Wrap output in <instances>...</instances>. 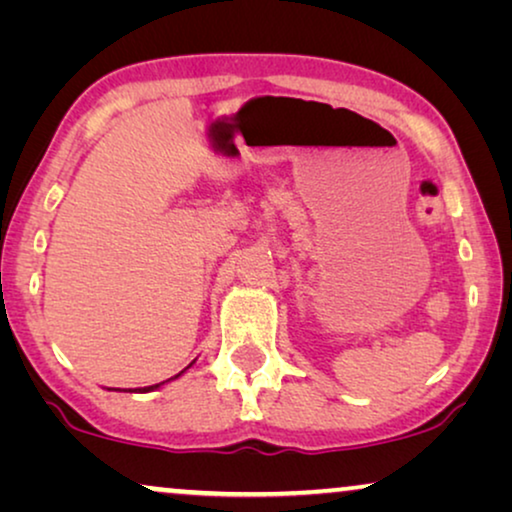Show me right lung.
I'll return each instance as SVG.
<instances>
[{"instance_id":"right-lung-1","label":"right lung","mask_w":512,"mask_h":512,"mask_svg":"<svg viewBox=\"0 0 512 512\" xmlns=\"http://www.w3.org/2000/svg\"><path fill=\"white\" fill-rule=\"evenodd\" d=\"M181 373H184V370H181ZM181 373H179V375H181ZM179 375H174V377H179ZM174 377H172V380H174ZM160 384H163V382H160ZM160 384H153V387H144V389H139V391H153V389H158Z\"/></svg>"}]
</instances>
